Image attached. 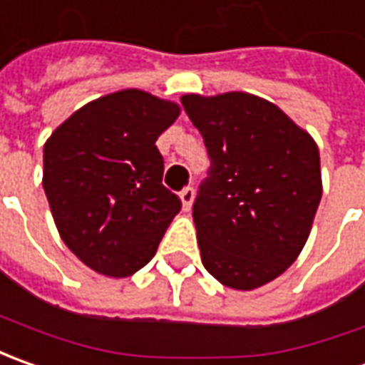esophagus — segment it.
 <instances>
[{
	"label": "esophagus",
	"instance_id": "obj_1",
	"mask_svg": "<svg viewBox=\"0 0 365 365\" xmlns=\"http://www.w3.org/2000/svg\"><path fill=\"white\" fill-rule=\"evenodd\" d=\"M194 187H183L182 192H180V197H182V204H183V210L185 212H190L192 210V204H194Z\"/></svg>",
	"mask_w": 365,
	"mask_h": 365
}]
</instances>
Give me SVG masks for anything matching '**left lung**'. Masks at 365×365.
<instances>
[{"mask_svg":"<svg viewBox=\"0 0 365 365\" xmlns=\"http://www.w3.org/2000/svg\"><path fill=\"white\" fill-rule=\"evenodd\" d=\"M182 105L210 158L194 202L202 262L222 284L252 291L283 274L307 242L323 194L319 149L260 96L183 95Z\"/></svg>","mask_w":365,"mask_h":365,"instance_id":"left-lung-1","label":"left lung"}]
</instances>
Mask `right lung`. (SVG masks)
Returning a JSON list of instances; mask_svg holds the SVG:
<instances>
[{"instance_id":"obj_1","label":"right lung","mask_w":365,"mask_h":365,"mask_svg":"<svg viewBox=\"0 0 365 365\" xmlns=\"http://www.w3.org/2000/svg\"><path fill=\"white\" fill-rule=\"evenodd\" d=\"M180 105L127 88L70 115L44 145V192L64 245L107 277L153 258L182 210L163 180L158 137Z\"/></svg>"}]
</instances>
